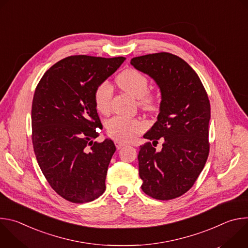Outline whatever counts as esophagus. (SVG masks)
Listing matches in <instances>:
<instances>
[{
	"instance_id": "esophagus-1",
	"label": "esophagus",
	"mask_w": 248,
	"mask_h": 248,
	"mask_svg": "<svg viewBox=\"0 0 248 248\" xmlns=\"http://www.w3.org/2000/svg\"><path fill=\"white\" fill-rule=\"evenodd\" d=\"M115 145H116L117 149H121V148L126 146V144H125L124 142H122V141H119V140H116V141H115Z\"/></svg>"
}]
</instances>
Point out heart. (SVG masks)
<instances>
[{"instance_id": "heart-1", "label": "heart", "mask_w": 248, "mask_h": 248, "mask_svg": "<svg viewBox=\"0 0 248 248\" xmlns=\"http://www.w3.org/2000/svg\"><path fill=\"white\" fill-rule=\"evenodd\" d=\"M121 89L137 98V104L141 109L147 112H155L159 109V95L148 90L147 78L134 68H127L119 74L116 78ZM113 88L108 81L99 83L94 91V104L96 110L106 115L110 112ZM143 124L137 119H127L121 116L114 117L106 123L108 135L119 141H128L143 130Z\"/></svg>"}]
</instances>
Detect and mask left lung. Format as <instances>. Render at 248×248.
<instances>
[{
	"label": "left lung",
	"instance_id": "8db88e82",
	"mask_svg": "<svg viewBox=\"0 0 248 248\" xmlns=\"http://www.w3.org/2000/svg\"><path fill=\"white\" fill-rule=\"evenodd\" d=\"M130 63L150 76L162 94L158 121L143 136L164 140L157 151L147 142L138 154L143 192L170 200L187 192L202 171L210 150V101L193 68L167 52L131 59Z\"/></svg>",
	"mask_w": 248,
	"mask_h": 248
}]
</instances>
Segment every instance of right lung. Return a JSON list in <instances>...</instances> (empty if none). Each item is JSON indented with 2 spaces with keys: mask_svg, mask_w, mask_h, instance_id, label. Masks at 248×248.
<instances>
[{
  "mask_svg": "<svg viewBox=\"0 0 248 248\" xmlns=\"http://www.w3.org/2000/svg\"><path fill=\"white\" fill-rule=\"evenodd\" d=\"M125 59L70 56L52 65L35 89L32 143L51 187L63 199L86 203L102 195L116 146L94 141L102 124L94 104L96 86Z\"/></svg>",
  "mask_w": 248,
  "mask_h": 248,
  "instance_id": "1",
  "label": "right lung"
}]
</instances>
